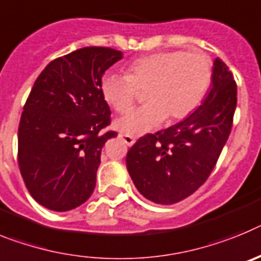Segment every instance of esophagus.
I'll list each match as a JSON object with an SVG mask.
<instances>
[{"instance_id":"obj_1","label":"esophagus","mask_w":261,"mask_h":261,"mask_svg":"<svg viewBox=\"0 0 261 261\" xmlns=\"http://www.w3.org/2000/svg\"><path fill=\"white\" fill-rule=\"evenodd\" d=\"M119 137H121V139L123 140L124 143L127 144V146H133V144L137 142V139H135L133 135H128V134H121Z\"/></svg>"}]
</instances>
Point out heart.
<instances>
[{"mask_svg":"<svg viewBox=\"0 0 261 261\" xmlns=\"http://www.w3.org/2000/svg\"><path fill=\"white\" fill-rule=\"evenodd\" d=\"M212 77L207 56L172 49L135 59L126 74L105 73L99 90L115 112L126 113L136 99L137 89H146V105L115 122L122 133L139 135L152 131L165 118L176 122L192 114L209 90Z\"/></svg>","mask_w":261,"mask_h":261,"instance_id":"heart-1","label":"heart"}]
</instances>
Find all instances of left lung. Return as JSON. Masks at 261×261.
<instances>
[{"mask_svg": "<svg viewBox=\"0 0 261 261\" xmlns=\"http://www.w3.org/2000/svg\"><path fill=\"white\" fill-rule=\"evenodd\" d=\"M235 108L234 76L217 58L203 102L184 121L144 135L128 149L126 165L138 192L160 205L194 193L207 180L227 142Z\"/></svg>", "mask_w": 261, "mask_h": 261, "instance_id": "1", "label": "left lung"}]
</instances>
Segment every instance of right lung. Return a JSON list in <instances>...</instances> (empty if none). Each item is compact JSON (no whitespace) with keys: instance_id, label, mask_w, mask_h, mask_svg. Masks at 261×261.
Instances as JSON below:
<instances>
[{"instance_id":"1","label":"right lung","mask_w":261,"mask_h":261,"mask_svg":"<svg viewBox=\"0 0 261 261\" xmlns=\"http://www.w3.org/2000/svg\"><path fill=\"white\" fill-rule=\"evenodd\" d=\"M122 52L85 47L55 59L38 76L18 128V164L36 202L54 212L83 205L96 187L106 140L117 133L99 84Z\"/></svg>"}]
</instances>
